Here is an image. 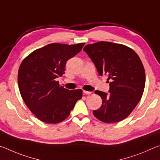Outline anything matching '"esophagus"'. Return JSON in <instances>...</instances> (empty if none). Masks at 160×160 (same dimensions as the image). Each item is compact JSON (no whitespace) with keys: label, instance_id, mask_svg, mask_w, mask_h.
<instances>
[{"label":"esophagus","instance_id":"obj_1","mask_svg":"<svg viewBox=\"0 0 160 160\" xmlns=\"http://www.w3.org/2000/svg\"><path fill=\"white\" fill-rule=\"evenodd\" d=\"M83 93L85 94H92V92H89V91L84 90V91H83Z\"/></svg>","mask_w":160,"mask_h":160}]
</instances>
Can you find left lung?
I'll return each instance as SVG.
<instances>
[{
	"instance_id": "obj_1",
	"label": "left lung",
	"mask_w": 160,
	"mask_h": 160,
	"mask_svg": "<svg viewBox=\"0 0 160 160\" xmlns=\"http://www.w3.org/2000/svg\"><path fill=\"white\" fill-rule=\"evenodd\" d=\"M83 50L95 65L100 75L110 80L109 94L96 90L102 99L93 114L104 123H116L131 114L144 92L145 72L138 54L128 47L109 42L88 44Z\"/></svg>"
}]
</instances>
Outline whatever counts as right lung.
Listing matches in <instances>:
<instances>
[{"label":"right lung","instance_id":"add662e5","mask_svg":"<svg viewBox=\"0 0 160 160\" xmlns=\"http://www.w3.org/2000/svg\"><path fill=\"white\" fill-rule=\"evenodd\" d=\"M84 45L53 43L34 51L21 63L18 74L20 94L29 109L43 122L63 121L82 98L81 89L68 90L59 85L56 78L64 74L67 61Z\"/></svg>","mask_w":160,"mask_h":160}]
</instances>
